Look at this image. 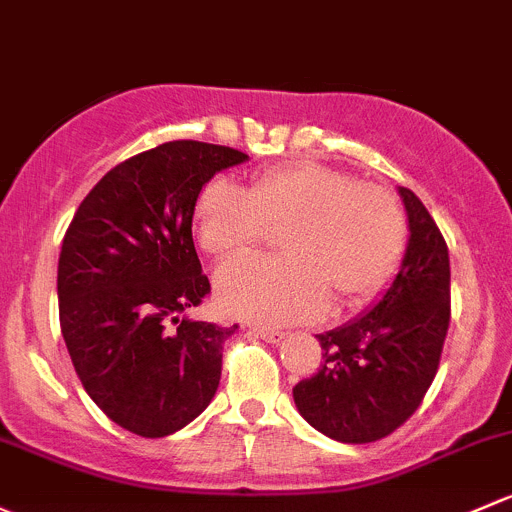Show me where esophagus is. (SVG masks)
<instances>
[{
    "label": "esophagus",
    "instance_id": "obj_1",
    "mask_svg": "<svg viewBox=\"0 0 512 512\" xmlns=\"http://www.w3.org/2000/svg\"><path fill=\"white\" fill-rule=\"evenodd\" d=\"M250 333L255 338H262V341H267V343H279L284 338L282 331H274V328H267V326H250Z\"/></svg>",
    "mask_w": 512,
    "mask_h": 512
}]
</instances>
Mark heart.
Wrapping results in <instances>:
<instances>
[{
    "instance_id": "heart-1",
    "label": "heart",
    "mask_w": 512,
    "mask_h": 512,
    "mask_svg": "<svg viewBox=\"0 0 512 512\" xmlns=\"http://www.w3.org/2000/svg\"><path fill=\"white\" fill-rule=\"evenodd\" d=\"M198 245L215 257L242 255L270 228H284V257H238L220 267L218 301L228 314L292 324L378 294L400 267L407 218L390 191L360 184L319 161L270 166L250 191L213 179L196 201Z\"/></svg>"
}]
</instances>
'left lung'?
<instances>
[{"instance_id": "obj_1", "label": "left lung", "mask_w": 512, "mask_h": 512, "mask_svg": "<svg viewBox=\"0 0 512 512\" xmlns=\"http://www.w3.org/2000/svg\"><path fill=\"white\" fill-rule=\"evenodd\" d=\"M400 196L410 240L395 282L368 314L316 336L324 363L294 385L301 417L343 444L378 441L412 417L449 331V247L410 188Z\"/></svg>"}]
</instances>
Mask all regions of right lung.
<instances>
[{
	"instance_id": "right-lung-1",
	"label": "right lung",
	"mask_w": 512,
	"mask_h": 512,
	"mask_svg": "<svg viewBox=\"0 0 512 512\" xmlns=\"http://www.w3.org/2000/svg\"><path fill=\"white\" fill-rule=\"evenodd\" d=\"M247 154L179 139L122 161L75 211L58 257V316L85 392L115 424L169 437L213 400L238 324L191 321L211 294L191 235L198 193Z\"/></svg>"
}]
</instances>
